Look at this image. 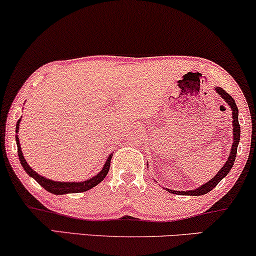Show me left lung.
I'll return each instance as SVG.
<instances>
[{"label": "left lung", "instance_id": "left-lung-1", "mask_svg": "<svg viewBox=\"0 0 256 256\" xmlns=\"http://www.w3.org/2000/svg\"><path fill=\"white\" fill-rule=\"evenodd\" d=\"M214 90H216V93H218L219 96H222L224 100H225V102L230 107V110H232L233 143H232V148H230L228 160H227L226 163L222 166V169L219 170V172L216 174V176L213 177L211 180H208V183L202 185V186L194 188V190H190V191H174V190H169V188H166L168 192H171V194H185V196H202V194H208V192L211 191L213 188H216V185H218L219 182L222 180L224 177H226V174L230 172V169H232L234 162H236L238 144H239V141H240V124H239V121H238V114H239V112H238L236 101H234L233 98L230 96L228 93L225 92L222 87H216Z\"/></svg>", "mask_w": 256, "mask_h": 256}]
</instances>
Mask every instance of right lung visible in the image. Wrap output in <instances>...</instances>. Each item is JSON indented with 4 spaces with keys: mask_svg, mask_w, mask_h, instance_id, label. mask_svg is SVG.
Returning <instances> with one entry per match:
<instances>
[{
    "mask_svg": "<svg viewBox=\"0 0 256 256\" xmlns=\"http://www.w3.org/2000/svg\"><path fill=\"white\" fill-rule=\"evenodd\" d=\"M20 118L16 124V132H18L20 130ZM16 143H17V152H18L20 164H22L23 169L26 170V172L29 174L30 177H32L42 188H44L45 190L51 192V194H79V192H85L87 190H90V188L94 186H96V185L99 184L100 182H102L104 178L107 176L108 171H110L112 156H113V154H110V155L107 157L106 163L104 164L102 169H101L100 172L96 174L94 177L90 178V180H86L84 182H57V180H48L46 177L40 176V174H37L36 171L31 169L23 156L22 149H20V144L18 135H16Z\"/></svg>",
    "mask_w": 256,
    "mask_h": 256,
    "instance_id": "add662e5",
    "label": "right lung"
}]
</instances>
